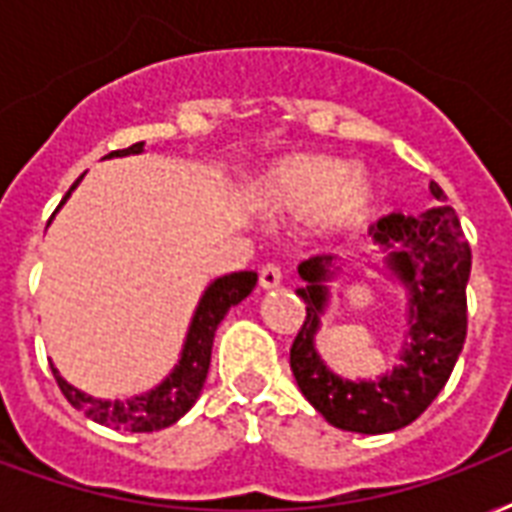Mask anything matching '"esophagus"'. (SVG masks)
I'll use <instances>...</instances> for the list:
<instances>
[{"mask_svg": "<svg viewBox=\"0 0 512 512\" xmlns=\"http://www.w3.org/2000/svg\"><path fill=\"white\" fill-rule=\"evenodd\" d=\"M257 279H260V287H263V290H271V287H276V284L282 282V268L276 263H265L263 268H260V276H257Z\"/></svg>", "mask_w": 512, "mask_h": 512, "instance_id": "1", "label": "esophagus"}]
</instances>
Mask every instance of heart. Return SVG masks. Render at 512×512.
I'll use <instances>...</instances> for the list:
<instances>
[{"mask_svg": "<svg viewBox=\"0 0 512 512\" xmlns=\"http://www.w3.org/2000/svg\"><path fill=\"white\" fill-rule=\"evenodd\" d=\"M255 198L265 212L319 217L325 230H349L373 212L376 187L346 161L292 158L260 179Z\"/></svg>", "mask_w": 512, "mask_h": 512, "instance_id": "obj_1", "label": "heart"}]
</instances>
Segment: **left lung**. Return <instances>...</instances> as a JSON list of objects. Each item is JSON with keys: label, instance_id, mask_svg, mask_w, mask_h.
I'll return each mask as SVG.
<instances>
[{"label": "left lung", "instance_id": "obj_1", "mask_svg": "<svg viewBox=\"0 0 512 512\" xmlns=\"http://www.w3.org/2000/svg\"><path fill=\"white\" fill-rule=\"evenodd\" d=\"M440 204L446 193L429 185ZM370 236L389 247L386 265L411 292V330L403 365L381 381H343L322 365L314 351L319 314L325 308L333 257L317 255L300 263L306 319L290 349L292 376L300 392L333 427L362 435H381L411 424L427 411L446 386L467 338V279L473 252L451 206L421 214H386L370 225Z\"/></svg>", "mask_w": 512, "mask_h": 512}]
</instances>
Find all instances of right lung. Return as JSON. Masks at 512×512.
<instances>
[{"mask_svg":"<svg viewBox=\"0 0 512 512\" xmlns=\"http://www.w3.org/2000/svg\"><path fill=\"white\" fill-rule=\"evenodd\" d=\"M128 152H142V142L131 144L126 150L109 152V158L112 155H128ZM77 182L69 187V193L77 187ZM69 193L64 195V201L69 198ZM255 282V271H239L222 276L204 292V298L198 303V311H195L193 325H190V333H187L182 360L158 389H152L142 397H134V400L107 403V400H93V397L83 395L80 389L66 384L64 378L53 370L61 395L69 400L72 408L83 411L88 419L99 421L104 427L123 429V432H155V429L169 427L177 419H182L201 395L206 373H209V360H212V343L217 325L228 314V308L239 306L241 300L247 298Z\"/></svg>","mask_w":512,"mask_h":512,"instance_id":"obj_1","label":"right lung"}]
</instances>
